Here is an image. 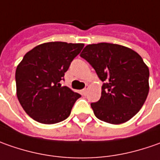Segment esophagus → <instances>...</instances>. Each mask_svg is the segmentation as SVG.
<instances>
[{
    "mask_svg": "<svg viewBox=\"0 0 160 160\" xmlns=\"http://www.w3.org/2000/svg\"><path fill=\"white\" fill-rule=\"evenodd\" d=\"M81 92H82V95H83V96H86V95H87V92H88V88H85L84 89H82Z\"/></svg>",
    "mask_w": 160,
    "mask_h": 160,
    "instance_id": "34e87169",
    "label": "esophagus"
}]
</instances>
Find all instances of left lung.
Listing matches in <instances>:
<instances>
[{
    "instance_id": "left-lung-1",
    "label": "left lung",
    "mask_w": 160,
    "mask_h": 160,
    "mask_svg": "<svg viewBox=\"0 0 160 160\" xmlns=\"http://www.w3.org/2000/svg\"><path fill=\"white\" fill-rule=\"evenodd\" d=\"M80 57L103 82L99 101L91 103L97 118L110 124L127 122L140 111L149 93V68L129 48L112 43L89 44Z\"/></svg>"
}]
</instances>
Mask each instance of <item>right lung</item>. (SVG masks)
<instances>
[{
	"mask_svg": "<svg viewBox=\"0 0 160 160\" xmlns=\"http://www.w3.org/2000/svg\"><path fill=\"white\" fill-rule=\"evenodd\" d=\"M83 43L47 42L33 48L16 70L17 96L31 118L42 124H55L69 117L81 96L59 83Z\"/></svg>",
	"mask_w": 160,
	"mask_h": 160,
	"instance_id": "1",
	"label": "right lung"
}]
</instances>
